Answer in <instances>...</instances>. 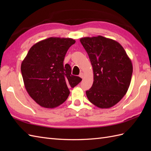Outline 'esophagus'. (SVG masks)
Instances as JSON below:
<instances>
[{
    "mask_svg": "<svg viewBox=\"0 0 151 151\" xmlns=\"http://www.w3.org/2000/svg\"><path fill=\"white\" fill-rule=\"evenodd\" d=\"M84 73H80L79 76H80V77H81V78H84Z\"/></svg>",
    "mask_w": 151,
    "mask_h": 151,
    "instance_id": "esophagus-1",
    "label": "esophagus"
}]
</instances>
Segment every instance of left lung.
Here are the masks:
<instances>
[{
    "mask_svg": "<svg viewBox=\"0 0 151 151\" xmlns=\"http://www.w3.org/2000/svg\"><path fill=\"white\" fill-rule=\"evenodd\" d=\"M93 71V83L86 91L88 100L100 108H110L119 102L129 89L133 67L120 43L101 36L82 37Z\"/></svg>",
    "mask_w": 151,
    "mask_h": 151,
    "instance_id": "1",
    "label": "left lung"
}]
</instances>
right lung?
<instances>
[{"label":"right lung","mask_w":151,"mask_h":151,"mask_svg":"<svg viewBox=\"0 0 151 151\" xmlns=\"http://www.w3.org/2000/svg\"><path fill=\"white\" fill-rule=\"evenodd\" d=\"M75 42L72 38H47L34 44L22 62L24 87L41 106H58L69 97V88L81 82V78L71 75L69 64H63L67 50Z\"/></svg>","instance_id":"right-lung-1"}]
</instances>
